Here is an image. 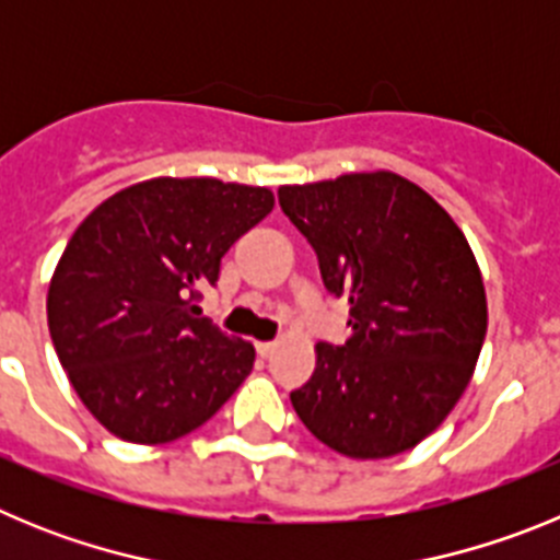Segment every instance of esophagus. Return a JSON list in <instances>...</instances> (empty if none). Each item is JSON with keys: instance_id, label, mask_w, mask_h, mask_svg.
<instances>
[{"instance_id": "1", "label": "esophagus", "mask_w": 560, "mask_h": 560, "mask_svg": "<svg viewBox=\"0 0 560 560\" xmlns=\"http://www.w3.org/2000/svg\"><path fill=\"white\" fill-rule=\"evenodd\" d=\"M277 341H257V353L264 355V359H269L271 353H275Z\"/></svg>"}]
</instances>
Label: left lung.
<instances>
[{
    "instance_id": "1",
    "label": "left lung",
    "mask_w": 560,
    "mask_h": 560,
    "mask_svg": "<svg viewBox=\"0 0 560 560\" xmlns=\"http://www.w3.org/2000/svg\"><path fill=\"white\" fill-rule=\"evenodd\" d=\"M280 207L316 249L325 289L348 296L353 328L341 348L316 345L294 412L345 457L409 452L457 407L482 350L488 300L471 246L393 171L283 185Z\"/></svg>"
}]
</instances>
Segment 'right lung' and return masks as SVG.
Returning a JSON list of instances; mask_svg holds the SVG:
<instances>
[{
	"label": "right lung",
	"instance_id": "add662e5",
	"mask_svg": "<svg viewBox=\"0 0 560 560\" xmlns=\"http://www.w3.org/2000/svg\"><path fill=\"white\" fill-rule=\"evenodd\" d=\"M271 207L269 187L156 176L108 196L72 232L49 280V336L83 407L114 438H185L252 373L255 345L196 316L192 300Z\"/></svg>",
	"mask_w": 560,
	"mask_h": 560
}]
</instances>
